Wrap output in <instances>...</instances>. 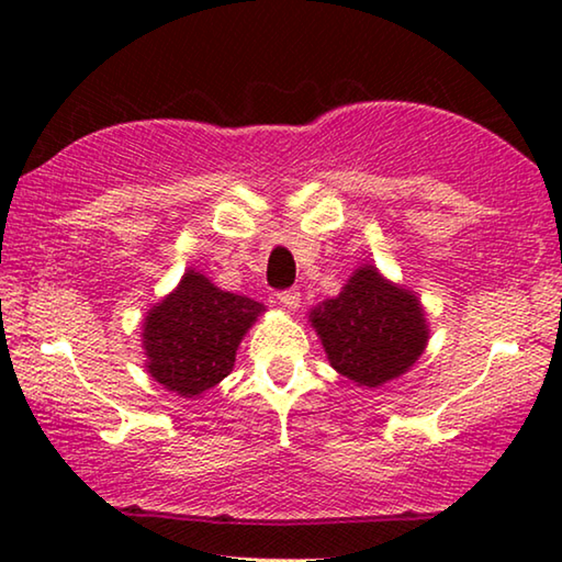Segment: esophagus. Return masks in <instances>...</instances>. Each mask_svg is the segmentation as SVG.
I'll return each mask as SVG.
<instances>
[{
	"instance_id": "34e87169",
	"label": "esophagus",
	"mask_w": 562,
	"mask_h": 562,
	"mask_svg": "<svg viewBox=\"0 0 562 562\" xmlns=\"http://www.w3.org/2000/svg\"><path fill=\"white\" fill-rule=\"evenodd\" d=\"M278 300L284 310H297L300 307V292L297 290H282L278 292Z\"/></svg>"
}]
</instances>
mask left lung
Returning a JSON list of instances; mask_svg holds the SVG:
<instances>
[{
  "mask_svg": "<svg viewBox=\"0 0 562 562\" xmlns=\"http://www.w3.org/2000/svg\"><path fill=\"white\" fill-rule=\"evenodd\" d=\"M331 367L359 386H382L414 364L426 347L424 310L414 294L361 268L335 300L312 312Z\"/></svg>",
  "mask_w": 562,
  "mask_h": 562,
  "instance_id": "left-lung-1",
  "label": "left lung"
}]
</instances>
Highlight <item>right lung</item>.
<instances>
[{
	"instance_id": "right-lung-1",
	"label": "right lung",
	"mask_w": 562,
	"mask_h": 562,
	"mask_svg": "<svg viewBox=\"0 0 562 562\" xmlns=\"http://www.w3.org/2000/svg\"><path fill=\"white\" fill-rule=\"evenodd\" d=\"M260 312V302L217 290L193 270L186 272L178 290L146 317L150 376L180 396L207 392L233 372L237 345Z\"/></svg>"
}]
</instances>
